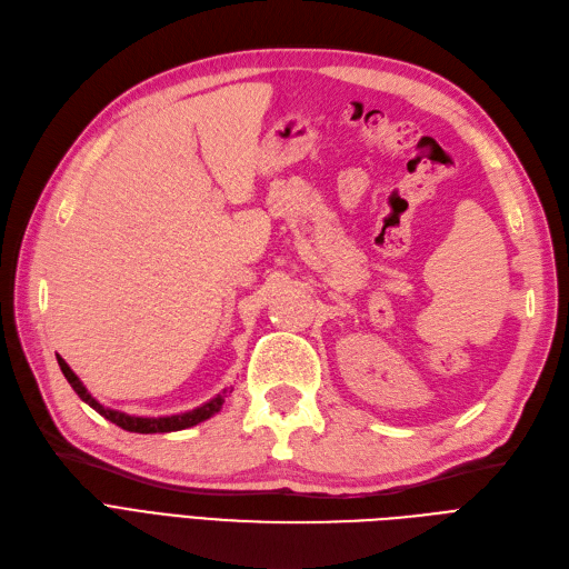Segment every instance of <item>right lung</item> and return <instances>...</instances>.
Listing matches in <instances>:
<instances>
[{"mask_svg":"<svg viewBox=\"0 0 569 569\" xmlns=\"http://www.w3.org/2000/svg\"><path fill=\"white\" fill-rule=\"evenodd\" d=\"M58 359V366L62 370V375H66V380L70 382V387L77 391V396L81 398L83 403H89L98 415H102L104 419H110L112 425L121 427L123 431H133V433H168V431H182V429H189L194 427L199 422H203V419L213 417L216 412H220L222 403H224V391L218 393L216 398H210L208 403L194 408V410H187V412H180V415H168V417H136V415H126V412H119V410H112V408H104L102 403H98L96 398L89 393V389L81 385L79 377L72 372V368L60 359V356H56Z\"/></svg>","mask_w":569,"mask_h":569,"instance_id":"obj_1","label":"right lung"}]
</instances>
